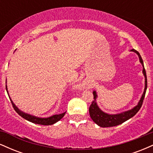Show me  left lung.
<instances>
[{
	"label": "left lung",
	"instance_id": "1",
	"mask_svg": "<svg viewBox=\"0 0 153 153\" xmlns=\"http://www.w3.org/2000/svg\"><path fill=\"white\" fill-rule=\"evenodd\" d=\"M131 52H134L138 55L139 59H140V62L143 66V73L145 76V90H144L143 94L142 96L141 99L140 101L138 102V104L136 106L131 109L127 111L122 112L120 114H108L105 113L103 111H101L98 106L97 103H96V99H97V94H96V91L93 92L94 94V101L91 104L89 107V114H90V117L92 119V120L96 123V124L100 126L101 127H115V126L119 125V124H122L123 122H126V121L131 118L132 117L136 114L139 111V110L141 108L142 105H143L144 98H145V93H146L147 87V75L146 71H145V68H144V63L143 60L142 59L141 56L137 50H131Z\"/></svg>",
	"mask_w": 153,
	"mask_h": 153
}]
</instances>
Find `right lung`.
<instances>
[{
	"label": "right lung",
	"instance_id": "add662e5",
	"mask_svg": "<svg viewBox=\"0 0 153 153\" xmlns=\"http://www.w3.org/2000/svg\"><path fill=\"white\" fill-rule=\"evenodd\" d=\"M6 91L7 93L8 92V88H7V85H6ZM10 101H11L12 105H13V108L14 110L16 111V113H18L21 117H23L24 119H26V120L29 121V122L34 123V124H42V125H52V124H54V123L57 122L58 121L60 120L61 119L64 117V115L65 114L66 112H64L62 114H55L53 116H51L50 117H47V118H41V117H35V116H32L29 114H26L24 113V112L22 111L16 106V105L13 103V101H11L10 99Z\"/></svg>",
	"mask_w": 153,
	"mask_h": 153
}]
</instances>
